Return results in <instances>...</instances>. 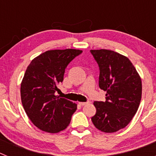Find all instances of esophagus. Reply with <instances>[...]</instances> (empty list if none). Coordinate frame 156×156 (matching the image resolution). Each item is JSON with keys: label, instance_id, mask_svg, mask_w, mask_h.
<instances>
[{"label": "esophagus", "instance_id": "obj_1", "mask_svg": "<svg viewBox=\"0 0 156 156\" xmlns=\"http://www.w3.org/2000/svg\"><path fill=\"white\" fill-rule=\"evenodd\" d=\"M89 102H90V101H86V102H79V104L80 105L83 106V105H86L87 104H89Z\"/></svg>", "mask_w": 156, "mask_h": 156}]
</instances>
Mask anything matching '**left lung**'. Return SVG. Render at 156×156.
Wrapping results in <instances>:
<instances>
[{
    "mask_svg": "<svg viewBox=\"0 0 156 156\" xmlns=\"http://www.w3.org/2000/svg\"><path fill=\"white\" fill-rule=\"evenodd\" d=\"M99 67V87L106 91L105 101H94L91 118L97 129L113 133L129 124L138 109L142 84L134 66L125 56L113 51L90 50Z\"/></svg>",
    "mask_w": 156,
    "mask_h": 156,
    "instance_id": "obj_1",
    "label": "left lung"
}]
</instances>
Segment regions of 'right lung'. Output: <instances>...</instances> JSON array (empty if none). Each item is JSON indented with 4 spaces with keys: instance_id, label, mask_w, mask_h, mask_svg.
I'll return each instance as SVG.
<instances>
[{
    "instance_id": "obj_1",
    "label": "right lung",
    "mask_w": 156,
    "mask_h": 156,
    "mask_svg": "<svg viewBox=\"0 0 156 156\" xmlns=\"http://www.w3.org/2000/svg\"><path fill=\"white\" fill-rule=\"evenodd\" d=\"M76 49L41 54L27 67L21 83L23 108L32 122L43 131L58 133L70 123L77 105L55 96L70 62L82 53Z\"/></svg>"
}]
</instances>
